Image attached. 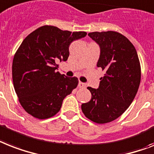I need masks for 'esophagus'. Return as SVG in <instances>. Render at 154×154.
<instances>
[{"label": "esophagus", "mask_w": 154, "mask_h": 154, "mask_svg": "<svg viewBox=\"0 0 154 154\" xmlns=\"http://www.w3.org/2000/svg\"><path fill=\"white\" fill-rule=\"evenodd\" d=\"M78 86H79V88H85L86 84L83 83V82H81V81H80L79 84H78Z\"/></svg>", "instance_id": "34e87169"}]
</instances>
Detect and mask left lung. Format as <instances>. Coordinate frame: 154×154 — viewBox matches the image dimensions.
<instances>
[{
  "label": "left lung",
  "instance_id": "8db88e82",
  "mask_svg": "<svg viewBox=\"0 0 154 154\" xmlns=\"http://www.w3.org/2000/svg\"><path fill=\"white\" fill-rule=\"evenodd\" d=\"M90 38L100 47L97 67L105 71L97 89L88 87L92 97L81 104L86 118L103 124L119 118L135 97L141 81V65L135 47L117 32H94Z\"/></svg>",
  "mask_w": 154,
  "mask_h": 154
}]
</instances>
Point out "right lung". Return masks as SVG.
Here are the masks:
<instances>
[{
  "label": "right lung",
  "instance_id": "1",
  "mask_svg": "<svg viewBox=\"0 0 154 154\" xmlns=\"http://www.w3.org/2000/svg\"><path fill=\"white\" fill-rule=\"evenodd\" d=\"M86 35L44 25L23 39L13 57L12 81L25 112L38 119L59 112L65 97L77 88L78 79L57 72V62H66L71 42Z\"/></svg>",
  "mask_w": 154,
  "mask_h": 154
}]
</instances>
